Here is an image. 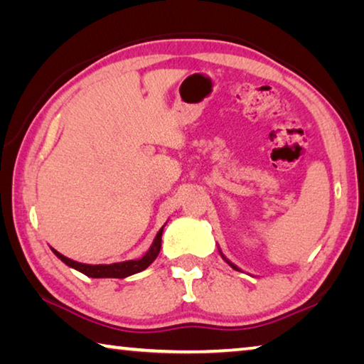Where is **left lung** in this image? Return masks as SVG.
Wrapping results in <instances>:
<instances>
[{
  "label": "left lung",
  "mask_w": 364,
  "mask_h": 364,
  "mask_svg": "<svg viewBox=\"0 0 364 364\" xmlns=\"http://www.w3.org/2000/svg\"><path fill=\"white\" fill-rule=\"evenodd\" d=\"M218 250H220V249H218ZM220 255H221V258H223V260H225V262H226L228 264H230V267H231L232 269H236V271H241V269H239V268L236 267V264H234L232 262H230V260H228V258H226V257L223 255V252H221V250H220Z\"/></svg>",
  "instance_id": "obj_1"
}]
</instances>
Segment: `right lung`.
<instances>
[{"mask_svg":"<svg viewBox=\"0 0 364 364\" xmlns=\"http://www.w3.org/2000/svg\"><path fill=\"white\" fill-rule=\"evenodd\" d=\"M165 225H167V223H165ZM165 225L160 228L159 232L156 234V237H154V242L151 244L149 250H147L141 258H136V260H127V262L110 263V264H88V263H80V262L72 260V258L59 254V252L56 249H53V247H51V250L60 262H64L67 264V267L80 271V273L88 276V278H117V279H123V278H127V276H132L134 273H139V271L146 269L154 260H156L159 252H160V245H162V232H164Z\"/></svg>","mask_w":364,"mask_h":364,"instance_id":"add662e5","label":"right lung"}]
</instances>
